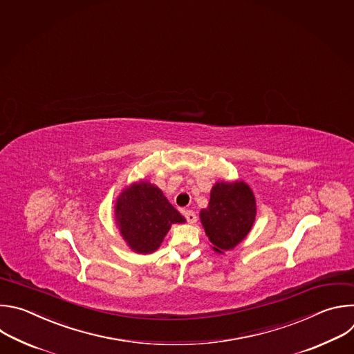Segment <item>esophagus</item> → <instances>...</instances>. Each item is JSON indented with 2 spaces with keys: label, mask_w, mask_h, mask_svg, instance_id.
<instances>
[{
  "label": "esophagus",
  "mask_w": 354,
  "mask_h": 354,
  "mask_svg": "<svg viewBox=\"0 0 354 354\" xmlns=\"http://www.w3.org/2000/svg\"><path fill=\"white\" fill-rule=\"evenodd\" d=\"M184 216H185V219H187V222H188L189 225H194V223L196 222V215L194 214L192 210H185V212H184Z\"/></svg>",
  "instance_id": "esophagus-1"
}]
</instances>
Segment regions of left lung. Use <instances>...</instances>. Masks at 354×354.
Masks as SVG:
<instances>
[{"label": "left lung", "instance_id": "8db88e82", "mask_svg": "<svg viewBox=\"0 0 354 354\" xmlns=\"http://www.w3.org/2000/svg\"><path fill=\"white\" fill-rule=\"evenodd\" d=\"M257 216L252 189L244 181L216 183L199 218L216 252L233 250L250 233Z\"/></svg>", "mask_w": 354, "mask_h": 354}]
</instances>
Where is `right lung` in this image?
Here are the masks:
<instances>
[{
	"label": "right lung",
	"instance_id": "add662e5",
	"mask_svg": "<svg viewBox=\"0 0 354 354\" xmlns=\"http://www.w3.org/2000/svg\"><path fill=\"white\" fill-rule=\"evenodd\" d=\"M114 209L122 239L138 254L155 252L171 225L185 222L162 189L148 181L133 183L124 188Z\"/></svg>",
	"mask_w": 354,
	"mask_h": 354
}]
</instances>
